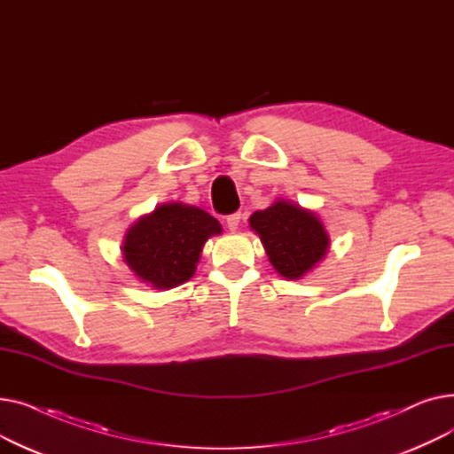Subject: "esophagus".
<instances>
[{
    "label": "esophagus",
    "mask_w": 454,
    "mask_h": 454,
    "mask_svg": "<svg viewBox=\"0 0 454 454\" xmlns=\"http://www.w3.org/2000/svg\"><path fill=\"white\" fill-rule=\"evenodd\" d=\"M239 223H241V213H231L226 217V224L231 231H235L237 228H239Z\"/></svg>",
    "instance_id": "obj_1"
}]
</instances>
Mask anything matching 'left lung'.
Listing matches in <instances>:
<instances>
[{
  "instance_id": "8db88e82",
  "label": "left lung",
  "mask_w": 454,
  "mask_h": 454,
  "mask_svg": "<svg viewBox=\"0 0 454 454\" xmlns=\"http://www.w3.org/2000/svg\"><path fill=\"white\" fill-rule=\"evenodd\" d=\"M248 223L263 243L270 265L285 279H301L331 247L320 215L293 200L278 199L267 209L254 211Z\"/></svg>"
}]
</instances>
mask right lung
<instances>
[{
    "label": "right lung",
    "mask_w": 454,
    "mask_h": 454,
    "mask_svg": "<svg viewBox=\"0 0 454 454\" xmlns=\"http://www.w3.org/2000/svg\"><path fill=\"white\" fill-rule=\"evenodd\" d=\"M221 233V223L207 211L165 202L127 230L121 255L141 283L167 291L193 278L206 241Z\"/></svg>",
    "instance_id": "1"
}]
</instances>
